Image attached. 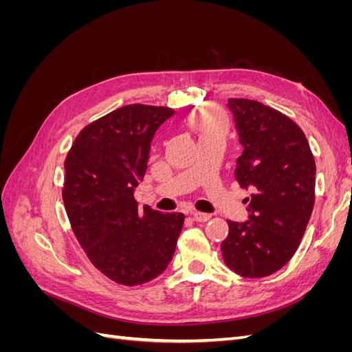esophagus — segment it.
<instances>
[{"label": "esophagus", "instance_id": "obj_1", "mask_svg": "<svg viewBox=\"0 0 352 352\" xmlns=\"http://www.w3.org/2000/svg\"><path fill=\"white\" fill-rule=\"evenodd\" d=\"M194 219L197 220V221H199V223H206V221H208L210 219H211V216L210 214H207V212H194Z\"/></svg>", "mask_w": 352, "mask_h": 352}]
</instances>
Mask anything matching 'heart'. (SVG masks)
Returning <instances> with one entry per match:
<instances>
[{"instance_id": "heart-1", "label": "heart", "mask_w": 352, "mask_h": 352, "mask_svg": "<svg viewBox=\"0 0 352 352\" xmlns=\"http://www.w3.org/2000/svg\"><path fill=\"white\" fill-rule=\"evenodd\" d=\"M197 131L199 136H207V135H223L225 131V124H223V117L216 110H208L198 116L195 122Z\"/></svg>"}]
</instances>
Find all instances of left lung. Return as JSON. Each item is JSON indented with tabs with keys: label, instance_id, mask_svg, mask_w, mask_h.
Returning <instances> with one entry per match:
<instances>
[{
	"label": "left lung",
	"instance_id": "8db88e82",
	"mask_svg": "<svg viewBox=\"0 0 352 352\" xmlns=\"http://www.w3.org/2000/svg\"><path fill=\"white\" fill-rule=\"evenodd\" d=\"M228 107L243 146L235 179L254 194L250 220H228L221 254L242 278H265L300 247L314 208L316 162L301 127L286 114L245 98H229Z\"/></svg>",
	"mask_w": 352,
	"mask_h": 352
}]
</instances>
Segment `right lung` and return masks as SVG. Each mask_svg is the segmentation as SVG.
I'll return each instance as SVG.
<instances>
[{
  "mask_svg": "<svg viewBox=\"0 0 352 352\" xmlns=\"http://www.w3.org/2000/svg\"><path fill=\"white\" fill-rule=\"evenodd\" d=\"M175 111L129 104L85 126L67 153L63 201L72 230L91 263L119 285L155 279L172 261L182 212L138 207L151 141Z\"/></svg>",
  "mask_w": 352,
  "mask_h": 352,
  "instance_id": "right-lung-1",
  "label": "right lung"
}]
</instances>
